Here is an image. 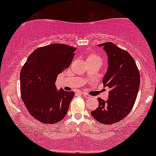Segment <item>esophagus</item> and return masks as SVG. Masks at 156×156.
I'll list each match as a JSON object with an SVG mask.
<instances>
[{"label": "esophagus", "mask_w": 156, "mask_h": 156, "mask_svg": "<svg viewBox=\"0 0 156 156\" xmlns=\"http://www.w3.org/2000/svg\"><path fill=\"white\" fill-rule=\"evenodd\" d=\"M82 95H83L85 98H90V97H91V96H90L89 94H85V93L82 94Z\"/></svg>", "instance_id": "34e87169"}]
</instances>
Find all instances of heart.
Instances as JSON below:
<instances>
[{
	"label": "heart",
	"instance_id": "obj_1",
	"mask_svg": "<svg viewBox=\"0 0 156 156\" xmlns=\"http://www.w3.org/2000/svg\"><path fill=\"white\" fill-rule=\"evenodd\" d=\"M91 57V58H96V59H100L101 60V59L100 58H99L98 56H97V55H92V56H91V57Z\"/></svg>",
	"mask_w": 156,
	"mask_h": 156
}]
</instances>
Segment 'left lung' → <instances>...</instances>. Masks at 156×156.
I'll list each match as a JSON object with an SVG mask.
<instances>
[{"label":"left lung","instance_id":"obj_1","mask_svg":"<svg viewBox=\"0 0 156 156\" xmlns=\"http://www.w3.org/2000/svg\"><path fill=\"white\" fill-rule=\"evenodd\" d=\"M98 46H102L108 57V68L102 82L110 91L106 101L97 99L99 107L91 113L99 123L112 124L123 120L132 110L140 88V72L126 51L111 42Z\"/></svg>","mask_w":156,"mask_h":156}]
</instances>
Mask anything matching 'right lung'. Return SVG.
Masks as SVG:
<instances>
[{"label": "right lung", "mask_w": 156, "mask_h": 156, "mask_svg": "<svg viewBox=\"0 0 156 156\" xmlns=\"http://www.w3.org/2000/svg\"><path fill=\"white\" fill-rule=\"evenodd\" d=\"M76 48L53 44L37 48L20 72V91L30 114L43 123L54 124L66 115L73 91L57 90V76L70 66Z\"/></svg>", "instance_id": "1"}]
</instances>
